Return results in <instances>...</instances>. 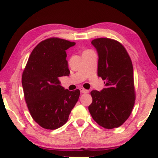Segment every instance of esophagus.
Masks as SVG:
<instances>
[{
    "label": "esophagus",
    "instance_id": "obj_1",
    "mask_svg": "<svg viewBox=\"0 0 158 158\" xmlns=\"http://www.w3.org/2000/svg\"><path fill=\"white\" fill-rule=\"evenodd\" d=\"M80 90H81V92L82 93V94H88V90H86L85 89V88H80Z\"/></svg>",
    "mask_w": 158,
    "mask_h": 158
}]
</instances>
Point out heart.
<instances>
[{
	"label": "heart",
	"instance_id": "1",
	"mask_svg": "<svg viewBox=\"0 0 158 158\" xmlns=\"http://www.w3.org/2000/svg\"><path fill=\"white\" fill-rule=\"evenodd\" d=\"M90 51H91L90 49H85V50L83 52V55H84V54H85V53L89 52H90Z\"/></svg>",
	"mask_w": 158,
	"mask_h": 158
}]
</instances>
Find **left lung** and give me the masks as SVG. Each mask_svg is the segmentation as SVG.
Returning <instances> with one entry per match:
<instances>
[{"label": "left lung", "mask_w": 158, "mask_h": 158, "mask_svg": "<svg viewBox=\"0 0 158 158\" xmlns=\"http://www.w3.org/2000/svg\"><path fill=\"white\" fill-rule=\"evenodd\" d=\"M98 53V75L105 81L101 92H90L93 118L105 129L122 126L132 111L136 98L132 62L125 47L109 38L91 42Z\"/></svg>", "instance_id": "8db88e82"}]
</instances>
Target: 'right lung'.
Returning a JSON list of instances; mask_svg holds the SVG:
<instances>
[{"mask_svg":"<svg viewBox=\"0 0 158 158\" xmlns=\"http://www.w3.org/2000/svg\"><path fill=\"white\" fill-rule=\"evenodd\" d=\"M75 42L51 37L34 47L23 71L22 86L28 109L33 119L47 129H56L68 122L81 92L70 91L59 78L70 74L65 50Z\"/></svg>","mask_w":158,"mask_h":158,"instance_id":"right-lung-1","label":"right lung"}]
</instances>
